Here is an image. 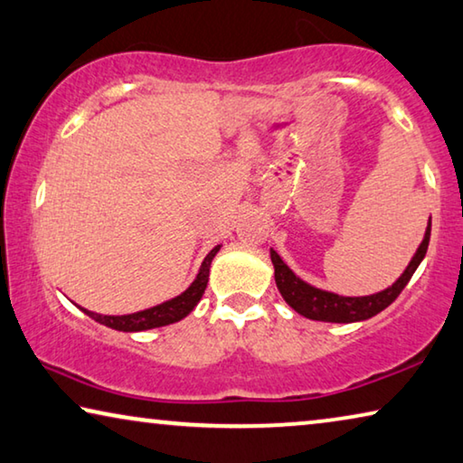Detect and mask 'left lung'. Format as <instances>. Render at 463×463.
Returning <instances> with one entry per match:
<instances>
[{
  "mask_svg": "<svg viewBox=\"0 0 463 463\" xmlns=\"http://www.w3.org/2000/svg\"><path fill=\"white\" fill-rule=\"evenodd\" d=\"M429 241H430V222H429V227H426L422 244L418 246L414 259H411L410 265L405 267V271L402 273L400 279H397L391 288L373 296L347 298V296H337V294H331V291L312 288L306 281H302L300 277L291 273L289 267L281 260V256L275 250H271V260L275 267V283L281 291L283 300H286L291 308L298 312V315L312 318V321H325V323L366 321V318H371L374 315H379L381 310H385L387 306L402 294V289L408 286L411 275H414L418 265H420L424 259L426 250H429Z\"/></svg>",
  "mask_w": 463,
  "mask_h": 463,
  "instance_id": "8db88e82",
  "label": "left lung"
}]
</instances>
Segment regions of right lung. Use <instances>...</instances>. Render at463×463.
Returning a JSON list of instances; mask_svg holds the SVG:
<instances>
[{
  "label": "right lung",
  "instance_id": "obj_1",
  "mask_svg": "<svg viewBox=\"0 0 463 463\" xmlns=\"http://www.w3.org/2000/svg\"><path fill=\"white\" fill-rule=\"evenodd\" d=\"M219 248L215 246L213 250L207 254V259L203 260L201 271H198L196 279L192 281V286L180 294L174 300H167L159 306H153V308L134 312V315H122V317H108V315H97V312L84 310L90 318H95L97 323H101L105 326H111L116 331H146V329H155V326H165L182 321L184 317H188L194 306L201 302V298L207 289L209 283V269H211V260L215 259V254L219 252Z\"/></svg>",
  "mask_w": 463,
  "mask_h": 463
}]
</instances>
